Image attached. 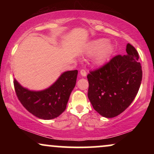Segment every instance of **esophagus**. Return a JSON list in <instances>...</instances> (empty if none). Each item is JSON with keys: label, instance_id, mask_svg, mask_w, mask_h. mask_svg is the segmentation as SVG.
Returning <instances> with one entry per match:
<instances>
[{"label": "esophagus", "instance_id": "34e87169", "mask_svg": "<svg viewBox=\"0 0 154 154\" xmlns=\"http://www.w3.org/2000/svg\"><path fill=\"white\" fill-rule=\"evenodd\" d=\"M80 75L82 76V77H86V75H87V72H86L85 70L84 69L80 70Z\"/></svg>", "mask_w": 154, "mask_h": 154}]
</instances>
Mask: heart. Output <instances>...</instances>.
<instances>
[{
    "label": "heart",
    "instance_id": "b5f03b06",
    "mask_svg": "<svg viewBox=\"0 0 154 154\" xmlns=\"http://www.w3.org/2000/svg\"><path fill=\"white\" fill-rule=\"evenodd\" d=\"M113 51V46L106 39L99 38L92 40L85 49V54L93 56V61L95 66H102L109 59Z\"/></svg>",
    "mask_w": 154,
    "mask_h": 154
}]
</instances>
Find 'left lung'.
<instances>
[{"label":"left lung","mask_w":154,"mask_h":154,"mask_svg":"<svg viewBox=\"0 0 154 154\" xmlns=\"http://www.w3.org/2000/svg\"><path fill=\"white\" fill-rule=\"evenodd\" d=\"M127 54L116 56L88 75V97L98 114L106 118L122 113L135 99L142 81V68L136 49L128 43Z\"/></svg>","instance_id":"obj_1"}]
</instances>
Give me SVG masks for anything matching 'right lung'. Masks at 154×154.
Here are the masks:
<instances>
[{"label":"right lung","instance_id":"obj_1","mask_svg":"<svg viewBox=\"0 0 154 154\" xmlns=\"http://www.w3.org/2000/svg\"><path fill=\"white\" fill-rule=\"evenodd\" d=\"M77 70L63 72L54 83L42 91L24 88L14 79L16 93L23 106L41 119L58 117L66 108L70 94L75 87Z\"/></svg>","mask_w":154,"mask_h":154}]
</instances>
